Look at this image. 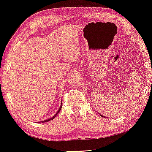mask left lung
<instances>
[{
    "mask_svg": "<svg viewBox=\"0 0 152 152\" xmlns=\"http://www.w3.org/2000/svg\"><path fill=\"white\" fill-rule=\"evenodd\" d=\"M101 116H102V115H101Z\"/></svg>",
    "mask_w": 152,
    "mask_h": 152,
    "instance_id": "left-lung-1",
    "label": "left lung"
}]
</instances>
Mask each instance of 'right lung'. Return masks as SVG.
<instances>
[{
    "mask_svg": "<svg viewBox=\"0 0 152 152\" xmlns=\"http://www.w3.org/2000/svg\"><path fill=\"white\" fill-rule=\"evenodd\" d=\"M62 105H63V103H61V107H60L59 109H58V110L57 111V113H56V114H55V115H54V116H53V117L50 118H49V119H47V120H45V121H40V122H39V123H46V122H48V121H51V120H53V119H54V118H55V116L57 115V114H58V113H59V112H60V110H61Z\"/></svg>",
    "mask_w": 152,
    "mask_h": 152,
    "instance_id": "add662e5",
    "label": "right lung"
}]
</instances>
